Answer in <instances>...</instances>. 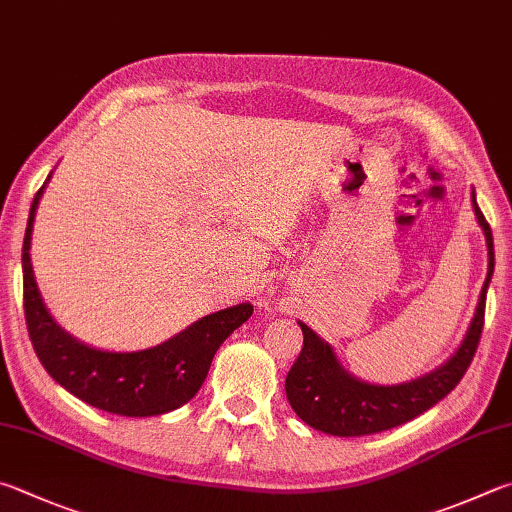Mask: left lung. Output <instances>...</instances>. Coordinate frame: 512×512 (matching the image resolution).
<instances>
[{
  "instance_id": "1",
  "label": "left lung",
  "mask_w": 512,
  "mask_h": 512,
  "mask_svg": "<svg viewBox=\"0 0 512 512\" xmlns=\"http://www.w3.org/2000/svg\"><path fill=\"white\" fill-rule=\"evenodd\" d=\"M472 208H475L479 226L486 235L488 275L481 288L475 318H472L457 353L436 371L410 380V383L371 385L351 376L338 362L329 342H324L318 333L300 322L304 347L286 376V398L293 412L306 425L333 436H362L392 430V427L412 421L418 414L430 410L459 385L479 347L486 293L492 271H495L492 230L477 206L475 194H472Z\"/></svg>"
}]
</instances>
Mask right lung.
Returning a JSON list of instances; mask_svg holds the SVG:
<instances>
[{"label": "right lung", "mask_w": 512, "mask_h": 512, "mask_svg": "<svg viewBox=\"0 0 512 512\" xmlns=\"http://www.w3.org/2000/svg\"><path fill=\"white\" fill-rule=\"evenodd\" d=\"M44 185L31 203L22 273L26 327L46 374L87 405L120 416H159L188 403L206 380L221 342L253 315V306L244 302L210 313L163 345L143 351H102L69 336L46 311L31 266L33 221Z\"/></svg>", "instance_id": "add662e5"}]
</instances>
